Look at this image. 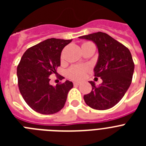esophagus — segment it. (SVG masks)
<instances>
[{"instance_id":"34e87169","label":"esophagus","mask_w":146,"mask_h":146,"mask_svg":"<svg viewBox=\"0 0 146 146\" xmlns=\"http://www.w3.org/2000/svg\"><path fill=\"white\" fill-rule=\"evenodd\" d=\"M74 86H79V85H80V82H74Z\"/></svg>"}]
</instances>
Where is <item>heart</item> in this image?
I'll return each instance as SVG.
<instances>
[{"label": "heart", "instance_id": "1", "mask_svg": "<svg viewBox=\"0 0 146 146\" xmlns=\"http://www.w3.org/2000/svg\"><path fill=\"white\" fill-rule=\"evenodd\" d=\"M88 72V67L85 66H74L68 71V75L73 80H80L83 79Z\"/></svg>", "mask_w": 146, "mask_h": 146}]
</instances>
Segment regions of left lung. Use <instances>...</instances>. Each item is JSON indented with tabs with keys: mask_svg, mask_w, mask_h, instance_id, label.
<instances>
[{
	"mask_svg": "<svg viewBox=\"0 0 146 146\" xmlns=\"http://www.w3.org/2000/svg\"><path fill=\"white\" fill-rule=\"evenodd\" d=\"M79 38L92 41L96 44L99 57L94 67V75L102 80L99 87H96L93 81L89 82L92 91L84 95L85 102L89 107L99 110L113 108L131 85L135 69L131 52L124 45L102 32Z\"/></svg>",
	"mask_w": 146,
	"mask_h": 146,
	"instance_id": "left-lung-1",
	"label": "left lung"
}]
</instances>
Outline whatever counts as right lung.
Returning <instances> with one entry per match:
<instances>
[{
    "mask_svg": "<svg viewBox=\"0 0 146 146\" xmlns=\"http://www.w3.org/2000/svg\"><path fill=\"white\" fill-rule=\"evenodd\" d=\"M72 41L48 38L23 54L17 69L18 86L25 102L37 113L54 114L64 107L73 83L66 80L53 86L50 84V76L57 73L62 50Z\"/></svg>",
    "mask_w": 146,
    "mask_h": 146,
    "instance_id": "obj_1",
    "label": "right lung"
}]
</instances>
